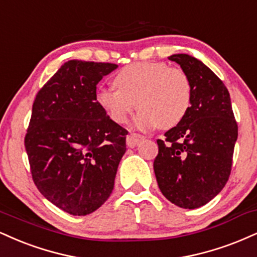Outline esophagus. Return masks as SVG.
<instances>
[{
  "instance_id": "obj_1",
  "label": "esophagus",
  "mask_w": 257,
  "mask_h": 257,
  "mask_svg": "<svg viewBox=\"0 0 257 257\" xmlns=\"http://www.w3.org/2000/svg\"><path fill=\"white\" fill-rule=\"evenodd\" d=\"M145 137L141 134H138V133H132L131 135L126 137V146L128 147H135L141 140H144Z\"/></svg>"
}]
</instances>
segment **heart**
Wrapping results in <instances>:
<instances>
[{
  "label": "heart",
  "instance_id": "obj_1",
  "mask_svg": "<svg viewBox=\"0 0 257 257\" xmlns=\"http://www.w3.org/2000/svg\"><path fill=\"white\" fill-rule=\"evenodd\" d=\"M116 88L98 89L95 100L118 124L141 109L135 118L138 128H170L181 122L190 109L193 83L179 67L164 62H135L123 67L113 78Z\"/></svg>",
  "mask_w": 257,
  "mask_h": 257
}]
</instances>
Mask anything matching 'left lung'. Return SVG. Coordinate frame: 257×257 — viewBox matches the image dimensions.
<instances>
[{"label": "left lung", "instance_id": "left-lung-1", "mask_svg": "<svg viewBox=\"0 0 257 257\" xmlns=\"http://www.w3.org/2000/svg\"><path fill=\"white\" fill-rule=\"evenodd\" d=\"M193 83L190 109L177 125L157 140L153 168L163 195L182 208L206 205L220 193L232 169L238 125L226 86L195 57H169Z\"/></svg>", "mask_w": 257, "mask_h": 257}]
</instances>
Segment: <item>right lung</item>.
Instances as JSON below:
<instances>
[{
	"instance_id": "1",
	"label": "right lung",
	"mask_w": 257,
	"mask_h": 257,
	"mask_svg": "<svg viewBox=\"0 0 257 257\" xmlns=\"http://www.w3.org/2000/svg\"><path fill=\"white\" fill-rule=\"evenodd\" d=\"M115 63L72 60L39 89L25 135L31 175L42 195L72 215L109 199L128 131L97 104V85Z\"/></svg>"
}]
</instances>
